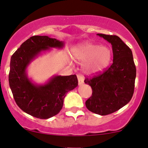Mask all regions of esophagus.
<instances>
[{
	"label": "esophagus",
	"instance_id": "obj_1",
	"mask_svg": "<svg viewBox=\"0 0 148 148\" xmlns=\"http://www.w3.org/2000/svg\"><path fill=\"white\" fill-rule=\"evenodd\" d=\"M78 77V85H82L84 83V78L83 76L80 75H77Z\"/></svg>",
	"mask_w": 148,
	"mask_h": 148
}]
</instances>
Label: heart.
<instances>
[{"mask_svg":"<svg viewBox=\"0 0 148 148\" xmlns=\"http://www.w3.org/2000/svg\"><path fill=\"white\" fill-rule=\"evenodd\" d=\"M72 57L76 61L85 63L83 68L86 72L95 74L107 67L111 60V51L105 46L85 43L72 50Z\"/></svg>","mask_w":148,"mask_h":148,"instance_id":"obj_1","label":"heart"}]
</instances>
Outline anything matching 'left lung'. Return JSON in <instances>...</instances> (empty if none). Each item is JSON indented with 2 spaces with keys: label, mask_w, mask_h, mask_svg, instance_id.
I'll return each instance as SVG.
<instances>
[{
  "label": "left lung",
  "mask_w": 148,
  "mask_h": 148,
  "mask_svg": "<svg viewBox=\"0 0 148 148\" xmlns=\"http://www.w3.org/2000/svg\"><path fill=\"white\" fill-rule=\"evenodd\" d=\"M97 35L112 45L113 61L104 72L85 79L84 82L92 89V96L85 105L93 113L106 115L118 111L131 100L136 67L132 50L118 36Z\"/></svg>",
  "instance_id": "8db88e82"
}]
</instances>
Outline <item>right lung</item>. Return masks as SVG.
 I'll use <instances>...</instances> for the list:
<instances>
[{"instance_id": "right-lung-1", "label": "right lung", "mask_w": 148, "mask_h": 148, "mask_svg": "<svg viewBox=\"0 0 148 148\" xmlns=\"http://www.w3.org/2000/svg\"><path fill=\"white\" fill-rule=\"evenodd\" d=\"M65 43L48 36L35 35L22 43L12 56L9 87L17 105L25 113L40 119H48L60 112L66 93L78 86L76 75L54 76L43 85L28 77L29 65L41 52L51 48L61 49Z\"/></svg>"}]
</instances>
